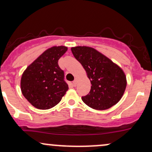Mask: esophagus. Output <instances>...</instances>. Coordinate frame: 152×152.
<instances>
[{
	"mask_svg": "<svg viewBox=\"0 0 152 152\" xmlns=\"http://www.w3.org/2000/svg\"><path fill=\"white\" fill-rule=\"evenodd\" d=\"M73 86H76V79H75L74 81H73Z\"/></svg>",
	"mask_w": 152,
	"mask_h": 152,
	"instance_id": "34e87169",
	"label": "esophagus"
}]
</instances>
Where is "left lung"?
I'll list each match as a JSON object with an SVG mask.
<instances>
[{
    "instance_id": "obj_1",
    "label": "left lung",
    "mask_w": 152,
    "mask_h": 152,
    "mask_svg": "<svg viewBox=\"0 0 152 152\" xmlns=\"http://www.w3.org/2000/svg\"><path fill=\"white\" fill-rule=\"evenodd\" d=\"M71 51L91 81V90L81 97L83 102L99 110L109 109L117 104L124 94L127 84L123 70L92 48L78 46L71 48Z\"/></svg>"
}]
</instances>
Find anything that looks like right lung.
I'll list each match as a JSON object with an SVG mask.
<instances>
[{
    "label": "right lung",
    "mask_w": 152,
    "mask_h": 152,
    "mask_svg": "<svg viewBox=\"0 0 152 152\" xmlns=\"http://www.w3.org/2000/svg\"><path fill=\"white\" fill-rule=\"evenodd\" d=\"M67 50L65 46L49 48L23 73L21 92L37 109L48 110L55 107L68 89L64 71L58 66V60Z\"/></svg>",
    "instance_id": "1"
}]
</instances>
